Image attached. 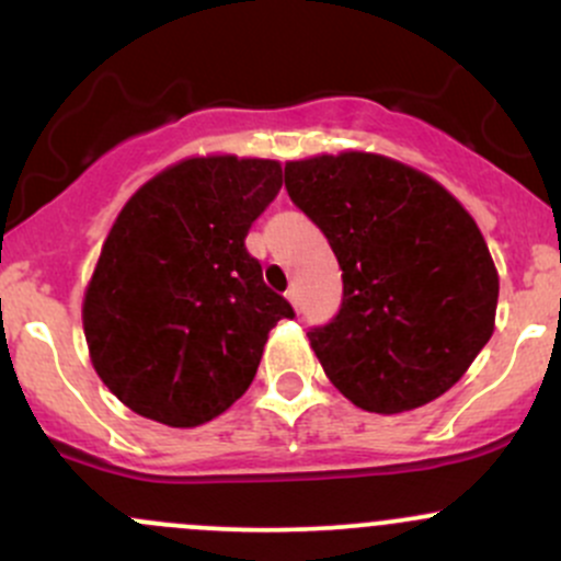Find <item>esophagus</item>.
Wrapping results in <instances>:
<instances>
[{"mask_svg":"<svg viewBox=\"0 0 561 561\" xmlns=\"http://www.w3.org/2000/svg\"><path fill=\"white\" fill-rule=\"evenodd\" d=\"M286 299L294 305V310H299V288L297 286H288Z\"/></svg>","mask_w":561,"mask_h":561,"instance_id":"obj_1","label":"esophagus"}]
</instances>
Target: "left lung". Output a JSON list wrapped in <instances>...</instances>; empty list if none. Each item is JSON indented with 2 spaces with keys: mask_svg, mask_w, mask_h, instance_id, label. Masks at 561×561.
I'll return each instance as SVG.
<instances>
[{
  "mask_svg": "<svg viewBox=\"0 0 561 561\" xmlns=\"http://www.w3.org/2000/svg\"><path fill=\"white\" fill-rule=\"evenodd\" d=\"M286 190L342 270L340 312L307 331L334 388L377 414L447 393L495 331L497 270L471 214L369 152L286 162Z\"/></svg>",
  "mask_w": 561,
  "mask_h": 561,
  "instance_id": "1",
  "label": "left lung"
}]
</instances>
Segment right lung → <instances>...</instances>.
<instances>
[{"label": "right lung", "mask_w": 561, "mask_h": 561, "mask_svg": "<svg viewBox=\"0 0 561 561\" xmlns=\"http://www.w3.org/2000/svg\"><path fill=\"white\" fill-rule=\"evenodd\" d=\"M280 162L190 158L125 203L82 305L90 360L125 407L195 427L249 390L270 329L294 318L245 249Z\"/></svg>", "instance_id": "1"}]
</instances>
